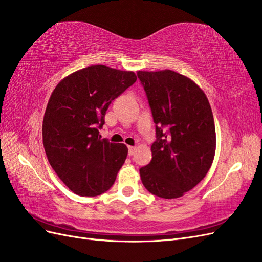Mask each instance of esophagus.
I'll use <instances>...</instances> for the list:
<instances>
[{
	"instance_id": "obj_1",
	"label": "esophagus",
	"mask_w": 262,
	"mask_h": 262,
	"mask_svg": "<svg viewBox=\"0 0 262 262\" xmlns=\"http://www.w3.org/2000/svg\"><path fill=\"white\" fill-rule=\"evenodd\" d=\"M136 151V147L135 146H128V155L133 156Z\"/></svg>"
}]
</instances>
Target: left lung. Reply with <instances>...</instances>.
Masks as SVG:
<instances>
[{
	"label": "left lung",
	"mask_w": 262,
	"mask_h": 262,
	"mask_svg": "<svg viewBox=\"0 0 262 262\" xmlns=\"http://www.w3.org/2000/svg\"><path fill=\"white\" fill-rule=\"evenodd\" d=\"M156 124L152 159L140 168L145 188L156 196L177 199L192 190L210 170L216 134L204 92L182 74L138 71Z\"/></svg>",
	"instance_id": "left-lung-1"
}]
</instances>
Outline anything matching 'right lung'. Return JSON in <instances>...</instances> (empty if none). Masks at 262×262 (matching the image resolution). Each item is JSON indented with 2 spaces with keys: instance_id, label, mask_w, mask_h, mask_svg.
Here are the masks:
<instances>
[{
  "instance_id": "obj_1",
  "label": "right lung",
  "mask_w": 262,
  "mask_h": 262,
  "mask_svg": "<svg viewBox=\"0 0 262 262\" xmlns=\"http://www.w3.org/2000/svg\"><path fill=\"white\" fill-rule=\"evenodd\" d=\"M133 71L91 66L73 72L52 92L42 122L48 161L60 180L81 196L110 190L128 149L101 138L112 101L135 83Z\"/></svg>"
}]
</instances>
